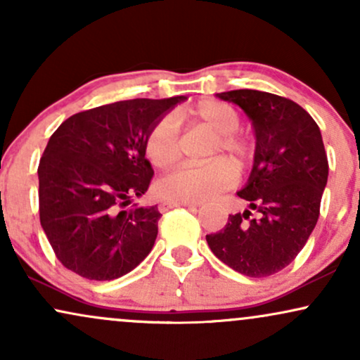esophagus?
Listing matches in <instances>:
<instances>
[{
	"label": "esophagus",
	"instance_id": "obj_1",
	"mask_svg": "<svg viewBox=\"0 0 360 360\" xmlns=\"http://www.w3.org/2000/svg\"><path fill=\"white\" fill-rule=\"evenodd\" d=\"M175 207H200V203H197V202H162L158 205V210L167 212V210H170V208H175Z\"/></svg>",
	"mask_w": 360,
	"mask_h": 360
}]
</instances>
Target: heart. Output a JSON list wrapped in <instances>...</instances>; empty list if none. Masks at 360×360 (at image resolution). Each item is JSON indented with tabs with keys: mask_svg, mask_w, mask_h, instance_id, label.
Instances as JSON below:
<instances>
[{
	"mask_svg": "<svg viewBox=\"0 0 360 360\" xmlns=\"http://www.w3.org/2000/svg\"><path fill=\"white\" fill-rule=\"evenodd\" d=\"M190 122L200 123L217 133V141L210 155L229 153L235 162H243L250 155V146L237 135L240 117L229 103L217 100H203L181 113ZM146 155L155 167L165 168L180 157L179 125L175 118L167 115L150 128L145 140ZM233 180V168L224 160L205 165H184L167 173L155 184L158 198L168 202H200L229 187Z\"/></svg>",
	"mask_w": 360,
	"mask_h": 360,
	"instance_id": "heart-1",
	"label": "heart"
}]
</instances>
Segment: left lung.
Instances as JSON below:
<instances>
[{
  "instance_id": "8db88e82",
  "label": "left lung",
  "mask_w": 360,
  "mask_h": 360,
  "mask_svg": "<svg viewBox=\"0 0 360 360\" xmlns=\"http://www.w3.org/2000/svg\"><path fill=\"white\" fill-rule=\"evenodd\" d=\"M252 122L254 165L237 195L243 214L229 215L207 235L217 259L247 277H269L287 267L316 227L329 176L326 148L314 118L295 101L259 90L217 93Z\"/></svg>"
}]
</instances>
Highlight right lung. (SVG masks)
<instances>
[{"mask_svg":"<svg viewBox=\"0 0 360 360\" xmlns=\"http://www.w3.org/2000/svg\"><path fill=\"white\" fill-rule=\"evenodd\" d=\"M187 96L117 101L65 120L39 160V221L58 260L90 281L131 272L153 248L162 214L123 208L148 190L150 128Z\"/></svg>","mask_w":360,"mask_h":360,"instance_id":"1","label":"right lung"}]
</instances>
